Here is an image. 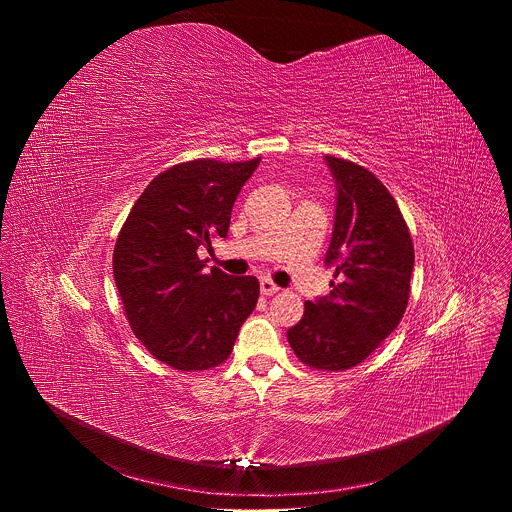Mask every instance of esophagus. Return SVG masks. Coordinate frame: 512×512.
Listing matches in <instances>:
<instances>
[{
	"mask_svg": "<svg viewBox=\"0 0 512 512\" xmlns=\"http://www.w3.org/2000/svg\"><path fill=\"white\" fill-rule=\"evenodd\" d=\"M259 287H261V294L263 296H273V294H277V291H279V287L271 279H261Z\"/></svg>",
	"mask_w": 512,
	"mask_h": 512,
	"instance_id": "esophagus-1",
	"label": "esophagus"
}]
</instances>
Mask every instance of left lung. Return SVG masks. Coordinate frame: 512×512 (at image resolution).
<instances>
[{
	"label": "left lung",
	"instance_id": "left-lung-1",
	"mask_svg": "<svg viewBox=\"0 0 512 512\" xmlns=\"http://www.w3.org/2000/svg\"><path fill=\"white\" fill-rule=\"evenodd\" d=\"M336 184L326 267L330 294L306 302L287 330L289 346L312 369L346 371L367 358L401 322L413 273V243L403 214L369 170L324 156Z\"/></svg>",
	"mask_w": 512,
	"mask_h": 512
}]
</instances>
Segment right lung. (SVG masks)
Instances as JSON below:
<instances>
[{
  "label": "right lung",
  "instance_id": "right-lung-1",
  "mask_svg": "<svg viewBox=\"0 0 512 512\" xmlns=\"http://www.w3.org/2000/svg\"><path fill=\"white\" fill-rule=\"evenodd\" d=\"M259 162L194 160L162 172L119 233L113 275L131 330L178 371L225 362L257 306V277L204 271L198 249L227 237L233 204Z\"/></svg>",
  "mask_w": 512,
  "mask_h": 512
}]
</instances>
